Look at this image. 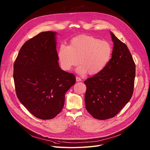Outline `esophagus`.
<instances>
[{
	"label": "esophagus",
	"mask_w": 150,
	"mask_h": 150,
	"mask_svg": "<svg viewBox=\"0 0 150 150\" xmlns=\"http://www.w3.org/2000/svg\"><path fill=\"white\" fill-rule=\"evenodd\" d=\"M76 81L77 82H79V81H81V79L80 78H79L78 76H76Z\"/></svg>",
	"instance_id": "obj_1"
}]
</instances>
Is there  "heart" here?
I'll return each instance as SVG.
<instances>
[{"instance_id":"obj_1","label":"heart","mask_w":150,"mask_h":150,"mask_svg":"<svg viewBox=\"0 0 150 150\" xmlns=\"http://www.w3.org/2000/svg\"><path fill=\"white\" fill-rule=\"evenodd\" d=\"M112 53L108 42L91 35L82 34L72 38L69 46L61 45L57 56L63 70L71 71L79 63L77 72L96 75L101 72L109 62Z\"/></svg>"}]
</instances>
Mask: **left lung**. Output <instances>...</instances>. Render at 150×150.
I'll list each match as a JSON object with an SVG mask.
<instances>
[{
    "label": "left lung",
    "mask_w": 150,
    "mask_h": 150,
    "mask_svg": "<svg viewBox=\"0 0 150 150\" xmlns=\"http://www.w3.org/2000/svg\"><path fill=\"white\" fill-rule=\"evenodd\" d=\"M114 47L112 58L100 73L84 81L85 108L98 120L115 117L131 98L135 64L127 46L111 33Z\"/></svg>",
    "instance_id": "1"
}]
</instances>
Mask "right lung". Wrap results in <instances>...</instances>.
<instances>
[{
    "instance_id": "right-lung-1",
    "label": "right lung",
    "mask_w": 150,
    "mask_h": 150,
    "mask_svg": "<svg viewBox=\"0 0 150 150\" xmlns=\"http://www.w3.org/2000/svg\"><path fill=\"white\" fill-rule=\"evenodd\" d=\"M56 33L42 32L27 41L13 65L18 98L35 117L51 119L62 110L65 93L74 85L75 76L60 69Z\"/></svg>"
}]
</instances>
